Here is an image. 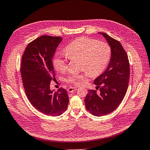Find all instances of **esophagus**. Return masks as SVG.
<instances>
[{
  "label": "esophagus",
  "instance_id": "esophagus-1",
  "mask_svg": "<svg viewBox=\"0 0 150 150\" xmlns=\"http://www.w3.org/2000/svg\"><path fill=\"white\" fill-rule=\"evenodd\" d=\"M77 89L76 88H74V87H70L69 88H68L67 91L69 93H73L74 91H75V90H76Z\"/></svg>",
  "mask_w": 150,
  "mask_h": 150
}]
</instances>
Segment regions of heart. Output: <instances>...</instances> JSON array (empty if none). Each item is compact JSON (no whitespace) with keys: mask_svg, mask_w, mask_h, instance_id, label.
I'll use <instances>...</instances> for the list:
<instances>
[{"mask_svg":"<svg viewBox=\"0 0 150 150\" xmlns=\"http://www.w3.org/2000/svg\"><path fill=\"white\" fill-rule=\"evenodd\" d=\"M65 54H57L53 60L57 71L64 72L68 67L69 59H79V69L85 71L91 76L101 74L106 68L111 55V49L107 42L94 39L81 37L72 41L66 47ZM86 72L71 74L65 79L70 84L79 85L86 79Z\"/></svg>","mask_w":150,"mask_h":150,"instance_id":"heart-1","label":"heart"}]
</instances>
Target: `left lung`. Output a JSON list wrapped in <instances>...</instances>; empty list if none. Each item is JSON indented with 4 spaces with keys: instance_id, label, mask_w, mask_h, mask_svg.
<instances>
[{
    "instance_id": "8db88e82",
    "label": "left lung",
    "mask_w": 150,
    "mask_h": 150,
    "mask_svg": "<svg viewBox=\"0 0 150 150\" xmlns=\"http://www.w3.org/2000/svg\"><path fill=\"white\" fill-rule=\"evenodd\" d=\"M99 34L108 42L111 58L107 69L94 81L99 91L88 90L85 103L88 112L100 117L113 112L122 101L129 86L130 65L127 54L119 41L106 33Z\"/></svg>"
}]
</instances>
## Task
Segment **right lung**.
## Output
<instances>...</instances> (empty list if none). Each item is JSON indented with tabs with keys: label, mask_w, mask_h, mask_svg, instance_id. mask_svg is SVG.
Segmentation results:
<instances>
[{
	"label": "right lung",
	"mask_w": 150,
	"mask_h": 150,
	"mask_svg": "<svg viewBox=\"0 0 150 150\" xmlns=\"http://www.w3.org/2000/svg\"><path fill=\"white\" fill-rule=\"evenodd\" d=\"M62 40L60 36L47 35L35 39L28 44L21 63V79L28 99L39 111L53 117L64 112L69 102L64 88L56 92L50 89L55 76L52 59Z\"/></svg>",
	"instance_id": "add662e5"
}]
</instances>
